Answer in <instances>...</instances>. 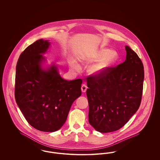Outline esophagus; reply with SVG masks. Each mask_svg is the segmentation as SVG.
I'll use <instances>...</instances> for the list:
<instances>
[{
    "mask_svg": "<svg viewBox=\"0 0 160 160\" xmlns=\"http://www.w3.org/2000/svg\"><path fill=\"white\" fill-rule=\"evenodd\" d=\"M87 86H86V84H83L82 86V88H81V89H82V92H86V90H87Z\"/></svg>",
    "mask_w": 160,
    "mask_h": 160,
    "instance_id": "esophagus-1",
    "label": "esophagus"
}]
</instances>
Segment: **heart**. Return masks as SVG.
Listing matches in <instances>:
<instances>
[{
  "mask_svg": "<svg viewBox=\"0 0 160 160\" xmlns=\"http://www.w3.org/2000/svg\"><path fill=\"white\" fill-rule=\"evenodd\" d=\"M119 58L118 53L114 51L106 48H102L93 54L89 58L91 62L98 61L92 65L89 68V72L93 76H100L105 74L118 62ZM75 68H79L76 64Z\"/></svg>",
  "mask_w": 160,
  "mask_h": 160,
  "instance_id": "heart-1",
  "label": "heart"
}]
</instances>
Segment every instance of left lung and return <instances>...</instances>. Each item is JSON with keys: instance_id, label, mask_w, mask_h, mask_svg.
<instances>
[{"instance_id": "left-lung-1", "label": "left lung", "mask_w": 160, "mask_h": 160, "mask_svg": "<svg viewBox=\"0 0 160 160\" xmlns=\"http://www.w3.org/2000/svg\"><path fill=\"white\" fill-rule=\"evenodd\" d=\"M126 59L100 76L87 78L89 122L100 132L121 128L136 113L142 100L144 67L136 53L125 46Z\"/></svg>"}]
</instances>
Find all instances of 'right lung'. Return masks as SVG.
<instances>
[{"label":"right lung","mask_w":160,"mask_h":160,"mask_svg":"<svg viewBox=\"0 0 160 160\" xmlns=\"http://www.w3.org/2000/svg\"><path fill=\"white\" fill-rule=\"evenodd\" d=\"M50 43L42 39L28 46L16 66L15 98L25 119L41 131L54 132L67 120L73 102L82 95V79L68 81L56 65L43 68Z\"/></svg>","instance_id":"obj_1"}]
</instances>
